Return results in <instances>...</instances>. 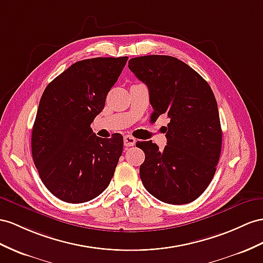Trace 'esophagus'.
Returning a JSON list of instances; mask_svg holds the SVG:
<instances>
[{
  "instance_id": "esophagus-1",
  "label": "esophagus",
  "mask_w": 263,
  "mask_h": 263,
  "mask_svg": "<svg viewBox=\"0 0 263 263\" xmlns=\"http://www.w3.org/2000/svg\"><path fill=\"white\" fill-rule=\"evenodd\" d=\"M136 142H137V140L133 137H131V136L124 137V145L125 146H133L134 144H136Z\"/></svg>"
}]
</instances>
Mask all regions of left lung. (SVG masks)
<instances>
[{"instance_id":"obj_1","label":"left lung","mask_w":263,"mask_h":263,"mask_svg":"<svg viewBox=\"0 0 263 263\" xmlns=\"http://www.w3.org/2000/svg\"><path fill=\"white\" fill-rule=\"evenodd\" d=\"M129 69L150 92L151 119H170L162 151L152 141L138 142L145 154L140 178L146 191L169 204L198 199L219 162L222 130L217 100L198 72L169 55L133 58Z\"/></svg>"}]
</instances>
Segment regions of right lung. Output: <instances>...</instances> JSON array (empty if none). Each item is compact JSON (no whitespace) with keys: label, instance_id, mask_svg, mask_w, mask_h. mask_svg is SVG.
Wrapping results in <instances>:
<instances>
[{"label":"right lung","instance_id":"obj_1","mask_svg":"<svg viewBox=\"0 0 263 263\" xmlns=\"http://www.w3.org/2000/svg\"><path fill=\"white\" fill-rule=\"evenodd\" d=\"M94 58L72 64L48 84L32 130V157L43 184L69 203H83L102 193L123 150L114 133L101 139L91 123L127 61Z\"/></svg>","mask_w":263,"mask_h":263}]
</instances>
